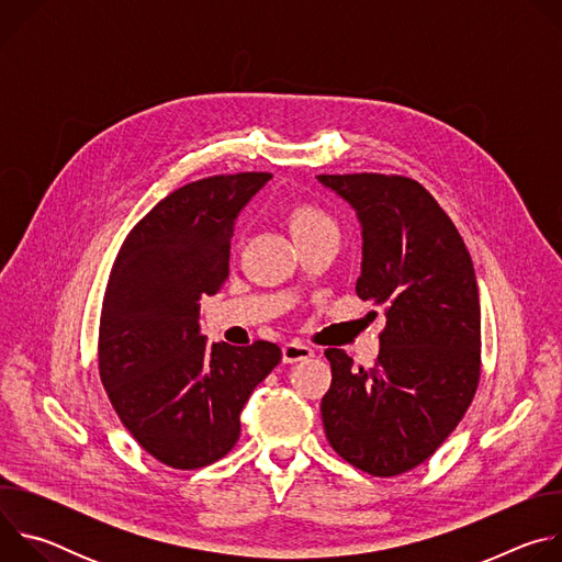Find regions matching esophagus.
<instances>
[{"mask_svg": "<svg viewBox=\"0 0 562 562\" xmlns=\"http://www.w3.org/2000/svg\"><path fill=\"white\" fill-rule=\"evenodd\" d=\"M313 358V349L302 345V342H286L282 347V360L286 364H293V362H302V360H308Z\"/></svg>", "mask_w": 562, "mask_h": 562, "instance_id": "obj_1", "label": "esophagus"}]
</instances>
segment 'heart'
Returning a JSON list of instances; mask_svg holds the SVG:
<instances>
[{
    "label": "heart",
    "mask_w": 562,
    "mask_h": 562,
    "mask_svg": "<svg viewBox=\"0 0 562 562\" xmlns=\"http://www.w3.org/2000/svg\"><path fill=\"white\" fill-rule=\"evenodd\" d=\"M289 228L293 233V237H306L313 235L323 228H336L331 217L313 204H297L289 211Z\"/></svg>",
    "instance_id": "heart-1"
}]
</instances>
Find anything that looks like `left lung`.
Returning <instances> with one entry per match:
<instances>
[{
    "mask_svg": "<svg viewBox=\"0 0 562 562\" xmlns=\"http://www.w3.org/2000/svg\"><path fill=\"white\" fill-rule=\"evenodd\" d=\"M358 217V297L384 306L371 369L327 349L323 423L331 447L371 475L425 462L462 420L480 378V297L471 256L438 202L397 176H317Z\"/></svg>",
    "mask_w": 562,
    "mask_h": 562,
    "instance_id": "left-lung-1",
    "label": "left lung"
}]
</instances>
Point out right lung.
Listing matches in <instances>:
<instances>
[{"instance_id": "right-lung-1", "label": "right lung", "mask_w": 562, "mask_h": 562, "mask_svg": "<svg viewBox=\"0 0 562 562\" xmlns=\"http://www.w3.org/2000/svg\"><path fill=\"white\" fill-rule=\"evenodd\" d=\"M269 173L215 176L173 191L126 235L100 319V375L122 425L153 458L198 469L239 438V412L273 371V342H206L200 297L228 276L235 220Z\"/></svg>"}]
</instances>
